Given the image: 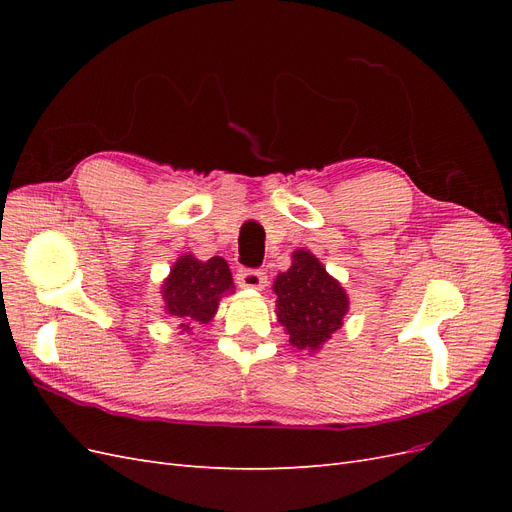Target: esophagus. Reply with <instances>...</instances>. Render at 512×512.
Returning <instances> with one entry per match:
<instances>
[{
  "label": "esophagus",
  "instance_id": "obj_1",
  "mask_svg": "<svg viewBox=\"0 0 512 512\" xmlns=\"http://www.w3.org/2000/svg\"><path fill=\"white\" fill-rule=\"evenodd\" d=\"M237 284L241 288H254V290H262L267 286V275L262 271H254V269H241L237 275Z\"/></svg>",
  "mask_w": 512,
  "mask_h": 512
}]
</instances>
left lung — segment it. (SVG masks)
Here are the masks:
<instances>
[{
	"instance_id": "8db88e82",
	"label": "left lung",
	"mask_w": 512,
	"mask_h": 512,
	"mask_svg": "<svg viewBox=\"0 0 512 512\" xmlns=\"http://www.w3.org/2000/svg\"><path fill=\"white\" fill-rule=\"evenodd\" d=\"M273 292L277 320L299 350L316 352L342 329L348 294L312 252H292V267L275 277Z\"/></svg>"
}]
</instances>
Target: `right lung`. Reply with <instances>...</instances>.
I'll use <instances>...</instances> for the list:
<instances>
[{
  "mask_svg": "<svg viewBox=\"0 0 512 512\" xmlns=\"http://www.w3.org/2000/svg\"><path fill=\"white\" fill-rule=\"evenodd\" d=\"M230 292H235V284L224 258L198 260L183 254L162 284L164 312L179 322V329L190 331L194 322H211L220 299Z\"/></svg>",
  "mask_w": 512,
  "mask_h": 512,
  "instance_id": "add662e5",
  "label": "right lung"
}]
</instances>
